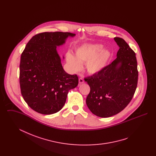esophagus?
<instances>
[{"instance_id":"obj_1","label":"esophagus","mask_w":156,"mask_h":156,"mask_svg":"<svg viewBox=\"0 0 156 156\" xmlns=\"http://www.w3.org/2000/svg\"><path fill=\"white\" fill-rule=\"evenodd\" d=\"M79 82H80V84L83 83H84V80H83V79H82L81 78H80L79 79Z\"/></svg>"}]
</instances>
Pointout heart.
<instances>
[{"label":"heart","mask_w":156,"mask_h":156,"mask_svg":"<svg viewBox=\"0 0 156 156\" xmlns=\"http://www.w3.org/2000/svg\"><path fill=\"white\" fill-rule=\"evenodd\" d=\"M76 58L71 53L67 54V62L70 69L76 72L81 69V63H87V69L90 74H96L106 66L111 57V52L104 50L102 44H88L76 50Z\"/></svg>","instance_id":"1"}]
</instances>
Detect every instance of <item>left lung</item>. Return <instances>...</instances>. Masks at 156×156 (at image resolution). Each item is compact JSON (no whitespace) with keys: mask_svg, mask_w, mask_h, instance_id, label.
<instances>
[{"mask_svg":"<svg viewBox=\"0 0 156 156\" xmlns=\"http://www.w3.org/2000/svg\"><path fill=\"white\" fill-rule=\"evenodd\" d=\"M114 40L119 47L117 58L100 72L85 78L90 88L87 105L93 114L101 118L123 111L131 101L137 85L135 52L123 38Z\"/></svg>","mask_w":156,"mask_h":156,"instance_id":"1","label":"left lung"}]
</instances>
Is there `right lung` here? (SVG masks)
<instances>
[{
    "label": "right lung",
    "mask_w": 156,
    "mask_h": 156,
    "mask_svg": "<svg viewBox=\"0 0 156 156\" xmlns=\"http://www.w3.org/2000/svg\"><path fill=\"white\" fill-rule=\"evenodd\" d=\"M68 32H44L32 37L20 58V86L25 102L39 113L51 115L64 106L68 91L78 84L76 75L63 69L57 47L64 44ZM64 58V57H63Z\"/></svg>",
    "instance_id": "right-lung-1"
}]
</instances>
